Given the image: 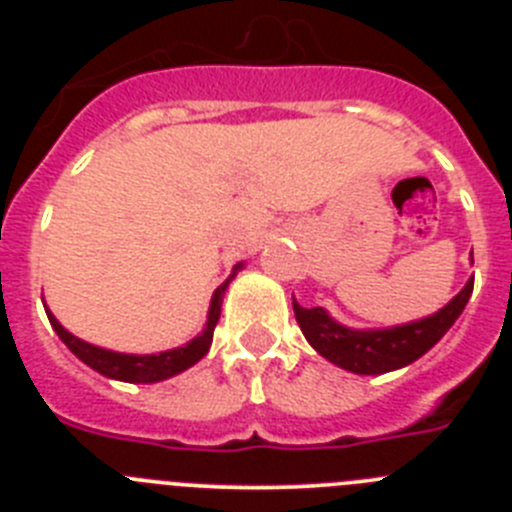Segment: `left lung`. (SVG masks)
Instances as JSON below:
<instances>
[{"instance_id":"left-lung-1","label":"left lung","mask_w":512,"mask_h":512,"mask_svg":"<svg viewBox=\"0 0 512 512\" xmlns=\"http://www.w3.org/2000/svg\"><path fill=\"white\" fill-rule=\"evenodd\" d=\"M472 289L474 277L438 312L392 328H346L330 318L325 307H302L295 297L292 307L307 343L330 364L354 374H387L431 351L464 312Z\"/></svg>"}]
</instances>
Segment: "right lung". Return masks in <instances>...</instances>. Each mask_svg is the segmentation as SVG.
Here are the masks:
<instances>
[{
  "label": "right lung",
  "mask_w": 512,
  "mask_h": 512,
  "mask_svg": "<svg viewBox=\"0 0 512 512\" xmlns=\"http://www.w3.org/2000/svg\"><path fill=\"white\" fill-rule=\"evenodd\" d=\"M241 269H243V261L241 264H235L233 271H230V277L225 279L215 292H212L210 310H207V323L200 336L192 338V341L184 343V346L179 348L161 351V354H120V351H110V348L94 346V343L81 341V338H76L74 333H69V330L63 328V325L56 320V315L48 310V305H45V312H48V320H51L53 330H56L58 338L69 346L71 354H74L79 361H84L87 366H92L94 372H99L102 377L117 379V382H133V384L164 382V379L176 377V374H182L184 369L197 364V361L210 351L212 333H215V325L217 320H220V307H223L225 289H228V284L233 282L235 274H238Z\"/></svg>",
  "instance_id": "right-lung-1"
}]
</instances>
